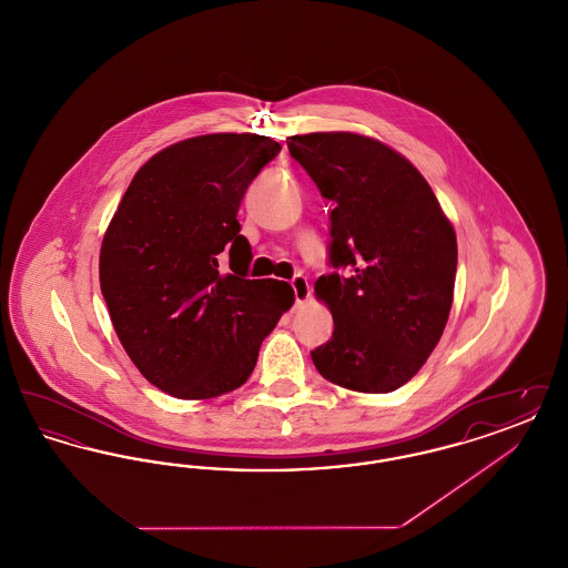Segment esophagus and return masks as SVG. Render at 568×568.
<instances>
[{
	"label": "esophagus",
	"instance_id": "obj_1",
	"mask_svg": "<svg viewBox=\"0 0 568 568\" xmlns=\"http://www.w3.org/2000/svg\"><path fill=\"white\" fill-rule=\"evenodd\" d=\"M292 290H294V296H296V306H304L308 302V297H311L308 281L302 274H296L292 278Z\"/></svg>",
	"mask_w": 568,
	"mask_h": 568
}]
</instances>
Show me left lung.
I'll list each match as a JSON object with an SVG mask.
<instances>
[{
    "label": "left lung",
    "mask_w": 568,
    "mask_h": 568,
    "mask_svg": "<svg viewBox=\"0 0 568 568\" xmlns=\"http://www.w3.org/2000/svg\"><path fill=\"white\" fill-rule=\"evenodd\" d=\"M325 200L329 264L315 296L334 320L311 352L322 377L364 394L403 387L438 345L454 302L458 241L433 187L392 146L353 132L290 135Z\"/></svg>",
    "instance_id": "obj_1"
}]
</instances>
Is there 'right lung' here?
<instances>
[{
	"label": "right lung",
	"mask_w": 568,
	"mask_h": 568,
	"mask_svg": "<svg viewBox=\"0 0 568 568\" xmlns=\"http://www.w3.org/2000/svg\"><path fill=\"white\" fill-rule=\"evenodd\" d=\"M281 144L268 135L181 140L135 172L100 251L114 332L142 377L209 400L251 377L262 341L292 308L285 281L246 278L239 206ZM231 251V272L217 264Z\"/></svg>",
	"instance_id": "add662e5"
}]
</instances>
